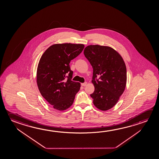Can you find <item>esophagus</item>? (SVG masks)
Masks as SVG:
<instances>
[{"mask_svg":"<svg viewBox=\"0 0 159 159\" xmlns=\"http://www.w3.org/2000/svg\"><path fill=\"white\" fill-rule=\"evenodd\" d=\"M87 85V83H81V85L83 86H85Z\"/></svg>","mask_w":159,"mask_h":159,"instance_id":"34e87169","label":"esophagus"}]
</instances>
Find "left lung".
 I'll return each instance as SVG.
<instances>
[{"instance_id":"8db88e82","label":"left lung","mask_w":159,"mask_h":159,"mask_svg":"<svg viewBox=\"0 0 159 159\" xmlns=\"http://www.w3.org/2000/svg\"><path fill=\"white\" fill-rule=\"evenodd\" d=\"M84 54L93 68L91 82L95 90L90 96L94 105L102 111L110 109L125 90L127 80L125 62L119 52L107 46L88 45Z\"/></svg>"}]
</instances>
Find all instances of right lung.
<instances>
[{
  "instance_id": "right-lung-1",
  "label": "right lung",
  "mask_w": 159,
  "mask_h": 159,
  "mask_svg": "<svg viewBox=\"0 0 159 159\" xmlns=\"http://www.w3.org/2000/svg\"><path fill=\"white\" fill-rule=\"evenodd\" d=\"M81 44H56L49 47L39 60L37 83L40 94L55 109L63 111L72 105L80 83L71 80L69 63L82 52Z\"/></svg>"
}]
</instances>
